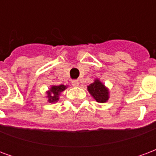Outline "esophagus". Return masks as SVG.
Masks as SVG:
<instances>
[{
  "label": "esophagus",
  "mask_w": 156,
  "mask_h": 156,
  "mask_svg": "<svg viewBox=\"0 0 156 156\" xmlns=\"http://www.w3.org/2000/svg\"><path fill=\"white\" fill-rule=\"evenodd\" d=\"M72 84L73 85V86H75V87H77V86L79 85V82H78V80H73V81H72Z\"/></svg>",
  "instance_id": "1"
}]
</instances>
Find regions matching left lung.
<instances>
[{
  "label": "left lung",
  "instance_id": "left-lung-1",
  "mask_svg": "<svg viewBox=\"0 0 156 156\" xmlns=\"http://www.w3.org/2000/svg\"><path fill=\"white\" fill-rule=\"evenodd\" d=\"M88 90L90 94L95 98L98 103H105L108 98V91L105 88V85L101 83L98 80H95L94 83L88 86Z\"/></svg>",
  "mask_w": 156,
  "mask_h": 156
}]
</instances>
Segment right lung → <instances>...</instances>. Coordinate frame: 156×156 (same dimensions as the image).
Here are the masks:
<instances>
[{"label": "right lung", "mask_w": 156, "mask_h": 156, "mask_svg": "<svg viewBox=\"0 0 156 156\" xmlns=\"http://www.w3.org/2000/svg\"><path fill=\"white\" fill-rule=\"evenodd\" d=\"M65 88H67L64 85H58V86H52L50 88V91L48 92V101L50 103H53L58 100V96L60 94L62 91L65 90Z\"/></svg>", "instance_id": "obj_1"}]
</instances>
